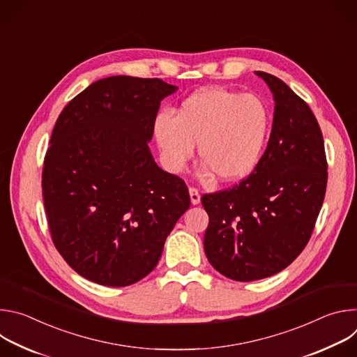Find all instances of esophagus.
Here are the masks:
<instances>
[{
  "label": "esophagus",
  "instance_id": "obj_1",
  "mask_svg": "<svg viewBox=\"0 0 357 357\" xmlns=\"http://www.w3.org/2000/svg\"><path fill=\"white\" fill-rule=\"evenodd\" d=\"M189 196H190L192 205H199V203H200V195H199L197 189H195V188H189Z\"/></svg>",
  "mask_w": 357,
  "mask_h": 357
}]
</instances>
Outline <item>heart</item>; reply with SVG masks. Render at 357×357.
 <instances>
[{"instance_id": "obj_1", "label": "heart", "mask_w": 357, "mask_h": 357, "mask_svg": "<svg viewBox=\"0 0 357 357\" xmlns=\"http://www.w3.org/2000/svg\"><path fill=\"white\" fill-rule=\"evenodd\" d=\"M267 132L264 101L226 87L200 89L178 106L176 117L162 112L154 121L160 158L168 172H182L197 144L205 172L223 182L243 179L254 169Z\"/></svg>"}]
</instances>
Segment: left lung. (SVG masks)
<instances>
[{
  "instance_id": "left-lung-1",
  "label": "left lung",
  "mask_w": 357,
  "mask_h": 357,
  "mask_svg": "<svg viewBox=\"0 0 357 357\" xmlns=\"http://www.w3.org/2000/svg\"><path fill=\"white\" fill-rule=\"evenodd\" d=\"M274 97L266 152L233 188L202 196L209 215L205 252L234 281H256L288 267L311 238L322 208L328 164L310 106L281 79L256 72Z\"/></svg>"
}]
</instances>
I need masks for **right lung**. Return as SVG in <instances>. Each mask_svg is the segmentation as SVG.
Instances as JSON below:
<instances>
[{"instance_id":"obj_1","label":"right lung","mask_w":357,"mask_h":357,"mask_svg":"<svg viewBox=\"0 0 357 357\" xmlns=\"http://www.w3.org/2000/svg\"><path fill=\"white\" fill-rule=\"evenodd\" d=\"M176 90L161 79H101L69 101L54 127L42 172L47 225L61 256L86 280H142L189 209L185 182L148 148L161 101Z\"/></svg>"}]
</instances>
